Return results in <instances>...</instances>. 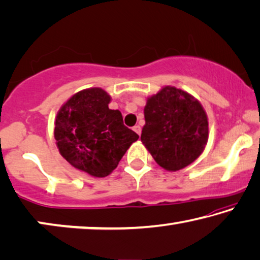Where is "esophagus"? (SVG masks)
Returning a JSON list of instances; mask_svg holds the SVG:
<instances>
[{
  "instance_id": "34e87169",
  "label": "esophagus",
  "mask_w": 260,
  "mask_h": 260,
  "mask_svg": "<svg viewBox=\"0 0 260 260\" xmlns=\"http://www.w3.org/2000/svg\"><path fill=\"white\" fill-rule=\"evenodd\" d=\"M134 131H136L138 135H141L142 134V127L139 126V125H135L134 126Z\"/></svg>"
}]
</instances>
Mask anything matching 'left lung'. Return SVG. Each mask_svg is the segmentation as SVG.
Masks as SVG:
<instances>
[{
  "mask_svg": "<svg viewBox=\"0 0 260 260\" xmlns=\"http://www.w3.org/2000/svg\"><path fill=\"white\" fill-rule=\"evenodd\" d=\"M141 141L158 165L178 171L201 156L209 136L204 109L190 93L164 86L149 97Z\"/></svg>",
  "mask_w": 260,
  "mask_h": 260,
  "instance_id": "obj_1",
  "label": "left lung"
}]
</instances>
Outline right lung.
I'll use <instances>...</instances> for the list:
<instances>
[{"instance_id": "1", "label": "right lung", "mask_w": 260, "mask_h": 260, "mask_svg": "<svg viewBox=\"0 0 260 260\" xmlns=\"http://www.w3.org/2000/svg\"><path fill=\"white\" fill-rule=\"evenodd\" d=\"M110 100L101 88L82 90L56 116L54 135L59 153L93 177L110 175L139 138L124 125L121 111L109 109Z\"/></svg>"}]
</instances>
